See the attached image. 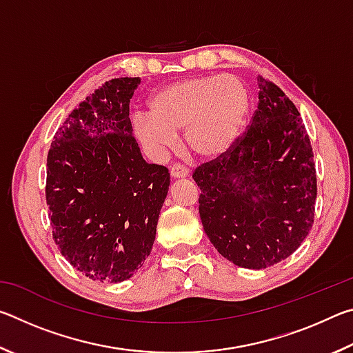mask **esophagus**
Here are the masks:
<instances>
[{
	"mask_svg": "<svg viewBox=\"0 0 353 353\" xmlns=\"http://www.w3.org/2000/svg\"><path fill=\"white\" fill-rule=\"evenodd\" d=\"M170 172H171L172 177H187V176L190 174V171H188L187 166H183V165H181V163H174V165H172Z\"/></svg>",
	"mask_w": 353,
	"mask_h": 353,
	"instance_id": "obj_1",
	"label": "esophagus"
}]
</instances>
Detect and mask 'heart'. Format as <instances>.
<instances>
[{
	"label": "heart",
	"mask_w": 353,
	"mask_h": 353,
	"mask_svg": "<svg viewBox=\"0 0 353 353\" xmlns=\"http://www.w3.org/2000/svg\"><path fill=\"white\" fill-rule=\"evenodd\" d=\"M248 112V92L236 77H191L155 92L149 117H137L134 130L143 145L157 152L174 148L176 134L185 132L191 154L214 160L240 139Z\"/></svg>",
	"instance_id": "obj_1"
}]
</instances>
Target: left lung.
Listing matches in <instances>:
<instances>
[{
	"instance_id": "obj_1",
	"label": "left lung",
	"mask_w": 353,
	"mask_h": 353,
	"mask_svg": "<svg viewBox=\"0 0 353 353\" xmlns=\"http://www.w3.org/2000/svg\"><path fill=\"white\" fill-rule=\"evenodd\" d=\"M259 105L229 151L193 172L214 249L248 270L282 261L314 223L316 168L305 124L276 83L259 77Z\"/></svg>"
}]
</instances>
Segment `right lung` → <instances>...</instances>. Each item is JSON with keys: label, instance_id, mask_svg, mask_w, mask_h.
<instances>
[{"label": "right lung", "instance_id": "add662e5", "mask_svg": "<svg viewBox=\"0 0 353 353\" xmlns=\"http://www.w3.org/2000/svg\"><path fill=\"white\" fill-rule=\"evenodd\" d=\"M140 77H117L76 107L46 157L52 240L76 271L98 282L134 276L151 254L170 187L166 166L146 163L129 103Z\"/></svg>", "mask_w": 353, "mask_h": 353}]
</instances>
